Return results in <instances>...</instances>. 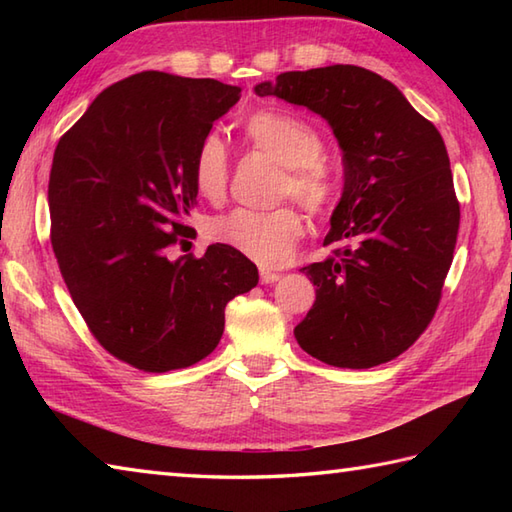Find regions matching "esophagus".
Listing matches in <instances>:
<instances>
[{
  "mask_svg": "<svg viewBox=\"0 0 512 512\" xmlns=\"http://www.w3.org/2000/svg\"><path fill=\"white\" fill-rule=\"evenodd\" d=\"M279 273H273V270H266L262 268V273H259V279H262V284H275V281H279Z\"/></svg>",
  "mask_w": 512,
  "mask_h": 512,
  "instance_id": "obj_1",
  "label": "esophagus"
}]
</instances>
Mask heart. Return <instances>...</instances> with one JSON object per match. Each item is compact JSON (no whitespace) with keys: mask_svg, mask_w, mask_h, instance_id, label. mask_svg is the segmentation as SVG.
I'll list each match as a JSON object with an SVG mask.
<instances>
[{"mask_svg":"<svg viewBox=\"0 0 512 512\" xmlns=\"http://www.w3.org/2000/svg\"><path fill=\"white\" fill-rule=\"evenodd\" d=\"M250 145L281 165L277 198H295L314 217L328 215L336 200V182L330 167L321 160L323 140L317 129L299 116L279 110H259L244 121ZM231 160L224 140L206 134L193 151L191 180L204 200L222 202ZM303 235V217L295 206L277 209H235L209 224V237L237 250L259 266L275 268L292 255Z\"/></svg>","mask_w":512,"mask_h":512,"instance_id":"obj_1","label":"heart"}]
</instances>
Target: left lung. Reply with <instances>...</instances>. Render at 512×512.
Returning <instances> with one entry per match:
<instances>
[{
	"label": "left lung",
	"instance_id": "obj_1",
	"mask_svg": "<svg viewBox=\"0 0 512 512\" xmlns=\"http://www.w3.org/2000/svg\"><path fill=\"white\" fill-rule=\"evenodd\" d=\"M255 92L319 114L343 149L323 239L336 248L301 268L317 301L295 339L334 367L387 363L427 330L453 262L460 202L444 140L394 83L358 65L284 72Z\"/></svg>",
	"mask_w": 512,
	"mask_h": 512
}]
</instances>
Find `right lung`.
Returning a JSON list of instances; mask_svg holds the SVG:
<instances>
[{
	"label": "right lung",
	"instance_id": "obj_1",
	"mask_svg": "<svg viewBox=\"0 0 512 512\" xmlns=\"http://www.w3.org/2000/svg\"><path fill=\"white\" fill-rule=\"evenodd\" d=\"M237 85L140 72L103 90L54 149L50 239L65 286L94 339L151 374L209 356L224 308L257 286V266L195 235L193 151L239 101Z\"/></svg>",
	"mask_w": 512,
	"mask_h": 512
}]
</instances>
